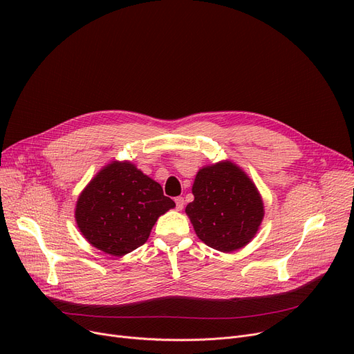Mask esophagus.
Here are the masks:
<instances>
[{
    "mask_svg": "<svg viewBox=\"0 0 354 354\" xmlns=\"http://www.w3.org/2000/svg\"><path fill=\"white\" fill-rule=\"evenodd\" d=\"M175 203H176V209H178V211H180V209L183 208V203H185V201H183V198H182V196H178V198H175Z\"/></svg>",
    "mask_w": 354,
    "mask_h": 354,
    "instance_id": "esophagus-1",
    "label": "esophagus"
}]
</instances>
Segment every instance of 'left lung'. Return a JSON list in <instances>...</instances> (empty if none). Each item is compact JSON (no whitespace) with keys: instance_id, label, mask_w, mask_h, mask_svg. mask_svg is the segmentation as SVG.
<instances>
[{"instance_id":"1","label":"left lung","mask_w":354,"mask_h":354,"mask_svg":"<svg viewBox=\"0 0 354 354\" xmlns=\"http://www.w3.org/2000/svg\"><path fill=\"white\" fill-rule=\"evenodd\" d=\"M188 203V214L199 239L208 247L231 252L247 245L258 231L264 205L251 179L231 162L202 167Z\"/></svg>"}]
</instances>
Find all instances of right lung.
<instances>
[{"mask_svg": "<svg viewBox=\"0 0 354 354\" xmlns=\"http://www.w3.org/2000/svg\"><path fill=\"white\" fill-rule=\"evenodd\" d=\"M174 207L160 185L135 165L113 162L79 196L76 221L93 247L120 257L143 245L156 219Z\"/></svg>", "mask_w": 354, "mask_h": 354, "instance_id": "obj_1", "label": "right lung"}]
</instances>
